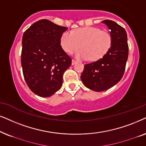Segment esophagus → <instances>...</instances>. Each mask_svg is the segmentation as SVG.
Returning <instances> with one entry per match:
<instances>
[{
	"instance_id": "obj_1",
	"label": "esophagus",
	"mask_w": 146,
	"mask_h": 146,
	"mask_svg": "<svg viewBox=\"0 0 146 146\" xmlns=\"http://www.w3.org/2000/svg\"><path fill=\"white\" fill-rule=\"evenodd\" d=\"M75 63H77V61H75L74 59H72V62H71V65H74Z\"/></svg>"
}]
</instances>
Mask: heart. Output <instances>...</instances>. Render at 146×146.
Returning a JSON list of instances; mask_svg holds the SVG:
<instances>
[{
    "mask_svg": "<svg viewBox=\"0 0 146 146\" xmlns=\"http://www.w3.org/2000/svg\"><path fill=\"white\" fill-rule=\"evenodd\" d=\"M60 44L67 53H72L79 48L75 54L79 59L96 61L102 59L110 50L112 44L110 33L98 27H87L77 29L71 32L63 33Z\"/></svg>",
    "mask_w": 146,
    "mask_h": 146,
    "instance_id": "obj_1",
    "label": "heart"
}]
</instances>
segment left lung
<instances>
[{"label":"left lung","instance_id":"left-lung-1","mask_svg":"<svg viewBox=\"0 0 146 146\" xmlns=\"http://www.w3.org/2000/svg\"><path fill=\"white\" fill-rule=\"evenodd\" d=\"M102 23L110 30L111 46L102 59L85 65L81 75L85 86L98 92L108 90L121 80L129 50L125 29L113 21L104 20Z\"/></svg>","mask_w":146,"mask_h":146}]
</instances>
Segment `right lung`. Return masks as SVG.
<instances>
[{"instance_id": "right-lung-1", "label": "right lung", "mask_w": 146, "mask_h": 146, "mask_svg": "<svg viewBox=\"0 0 146 146\" xmlns=\"http://www.w3.org/2000/svg\"><path fill=\"white\" fill-rule=\"evenodd\" d=\"M67 30V27L42 19L23 34V75L29 89L38 96L50 97L59 90L64 72L71 65V57L60 44L61 36Z\"/></svg>"}]
</instances>
